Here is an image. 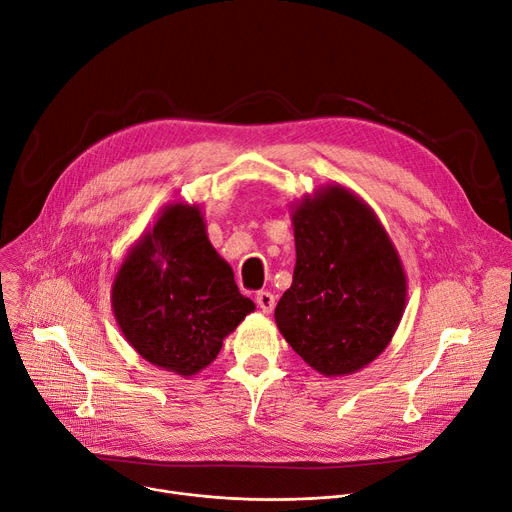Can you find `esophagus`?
Segmentation results:
<instances>
[{"instance_id":"obj_1","label":"esophagus","mask_w":512,"mask_h":512,"mask_svg":"<svg viewBox=\"0 0 512 512\" xmlns=\"http://www.w3.org/2000/svg\"><path fill=\"white\" fill-rule=\"evenodd\" d=\"M255 300H257V304H259L261 313L269 315L271 311H274V306H276V296L271 294V292H267V290H261V292H257Z\"/></svg>"}]
</instances>
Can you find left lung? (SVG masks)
Wrapping results in <instances>:
<instances>
[{
    "label": "left lung",
    "mask_w": 512,
    "mask_h": 512,
    "mask_svg": "<svg viewBox=\"0 0 512 512\" xmlns=\"http://www.w3.org/2000/svg\"><path fill=\"white\" fill-rule=\"evenodd\" d=\"M292 226L296 265L276 325L313 370L346 377L379 358L401 323V257L368 203L337 183L292 203Z\"/></svg>",
    "instance_id": "1"
}]
</instances>
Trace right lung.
<instances>
[{
  "label": "right lung",
  "mask_w": 512,
  "mask_h": 512,
  "mask_svg": "<svg viewBox=\"0 0 512 512\" xmlns=\"http://www.w3.org/2000/svg\"><path fill=\"white\" fill-rule=\"evenodd\" d=\"M113 315L144 360L179 377L210 366L224 337L255 311L212 247L197 203H166L127 251L111 286Z\"/></svg>",
  "instance_id": "add662e5"
}]
</instances>
